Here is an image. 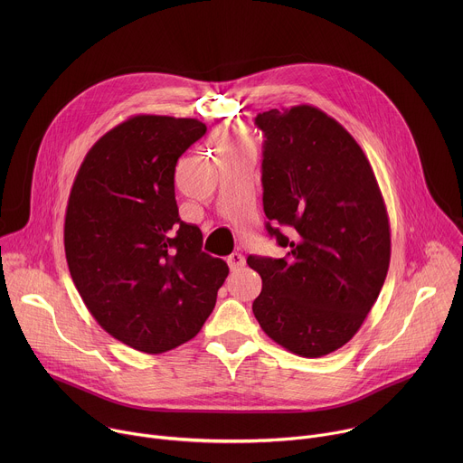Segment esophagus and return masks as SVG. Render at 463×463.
<instances>
[{"label":"esophagus","instance_id":"34e87169","mask_svg":"<svg viewBox=\"0 0 463 463\" xmlns=\"http://www.w3.org/2000/svg\"><path fill=\"white\" fill-rule=\"evenodd\" d=\"M227 263H229L231 271H238V269H241V268L245 266V258H243L241 252H232V254L227 258Z\"/></svg>","mask_w":463,"mask_h":463}]
</instances>
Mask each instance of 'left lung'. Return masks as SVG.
<instances>
[{
	"label": "left lung",
	"instance_id": "obj_1",
	"mask_svg": "<svg viewBox=\"0 0 463 463\" xmlns=\"http://www.w3.org/2000/svg\"><path fill=\"white\" fill-rule=\"evenodd\" d=\"M266 231L284 258L249 256L261 277L252 313L300 357L345 346L384 284L390 225L373 170L348 131L318 108L258 113Z\"/></svg>",
	"mask_w": 463,
	"mask_h": 463
}]
</instances>
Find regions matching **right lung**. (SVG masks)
<instances>
[{"instance_id": "right-lung-1", "label": "right lung", "mask_w": 463, "mask_h": 463, "mask_svg": "<svg viewBox=\"0 0 463 463\" xmlns=\"http://www.w3.org/2000/svg\"><path fill=\"white\" fill-rule=\"evenodd\" d=\"M205 131L197 118L129 117L91 146L70 194L71 279L102 329L145 354L195 337L229 275L175 203L177 159Z\"/></svg>"}]
</instances>
